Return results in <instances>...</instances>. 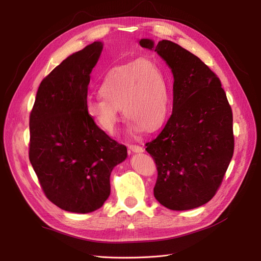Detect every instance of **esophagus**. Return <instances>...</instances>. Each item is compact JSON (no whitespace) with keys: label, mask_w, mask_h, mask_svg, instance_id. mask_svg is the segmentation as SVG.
<instances>
[{"label":"esophagus","mask_w":261,"mask_h":261,"mask_svg":"<svg viewBox=\"0 0 261 261\" xmlns=\"http://www.w3.org/2000/svg\"><path fill=\"white\" fill-rule=\"evenodd\" d=\"M128 149L130 150L132 152H143L144 151V149H143V147H140V146H138V145H128Z\"/></svg>","instance_id":"esophagus-1"}]
</instances>
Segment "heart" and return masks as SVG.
<instances>
[{"label":"heart","instance_id":"obj_1","mask_svg":"<svg viewBox=\"0 0 261 261\" xmlns=\"http://www.w3.org/2000/svg\"><path fill=\"white\" fill-rule=\"evenodd\" d=\"M100 98L86 102V113L108 135L114 136L121 108L132 133L154 132L167 120L170 92L167 76L155 60L140 58L110 68L99 85Z\"/></svg>","mask_w":261,"mask_h":261}]
</instances>
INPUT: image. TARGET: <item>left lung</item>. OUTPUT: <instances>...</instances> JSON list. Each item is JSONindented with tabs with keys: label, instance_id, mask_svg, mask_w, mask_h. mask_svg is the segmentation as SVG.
I'll return each mask as SVG.
<instances>
[{
	"label": "left lung",
	"instance_id": "left-lung-1",
	"mask_svg": "<svg viewBox=\"0 0 261 261\" xmlns=\"http://www.w3.org/2000/svg\"><path fill=\"white\" fill-rule=\"evenodd\" d=\"M172 69L173 110L162 132L146 144L155 162V199L171 210L207 203L222 183L234 152L233 114L220 80L180 45L141 39Z\"/></svg>",
	"mask_w": 261,
	"mask_h": 261
}]
</instances>
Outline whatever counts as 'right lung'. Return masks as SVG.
Returning a JSON list of instances; mask_svg holds the SVG:
<instances>
[{"label": "right lung", "mask_w": 261, "mask_h": 261, "mask_svg": "<svg viewBox=\"0 0 261 261\" xmlns=\"http://www.w3.org/2000/svg\"><path fill=\"white\" fill-rule=\"evenodd\" d=\"M103 44L87 45L63 61L39 86L30 112L29 160L42 191L59 208L88 213L111 193L110 175L127 156L86 113L90 73Z\"/></svg>", "instance_id": "add662e5"}]
</instances>
